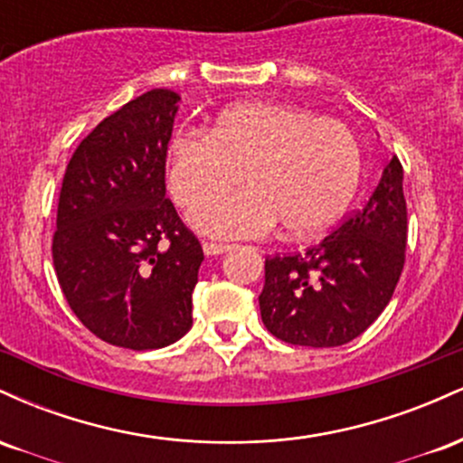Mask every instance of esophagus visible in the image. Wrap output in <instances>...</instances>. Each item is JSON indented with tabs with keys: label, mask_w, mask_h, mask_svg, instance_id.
<instances>
[{
	"label": "esophagus",
	"mask_w": 463,
	"mask_h": 463,
	"mask_svg": "<svg viewBox=\"0 0 463 463\" xmlns=\"http://www.w3.org/2000/svg\"><path fill=\"white\" fill-rule=\"evenodd\" d=\"M202 250H204L206 257H215V254H224L231 250L228 243H217V241H204L202 243Z\"/></svg>",
	"instance_id": "obj_1"
}]
</instances>
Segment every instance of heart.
Returning a JSON list of instances; mask_svg holds the SVG:
<instances>
[{
    "label": "heart",
    "instance_id": "heart-1",
    "mask_svg": "<svg viewBox=\"0 0 463 463\" xmlns=\"http://www.w3.org/2000/svg\"><path fill=\"white\" fill-rule=\"evenodd\" d=\"M361 146L337 119L289 104H235L213 130H178L169 141L167 183L189 206V222L211 237H263L279 222L291 237L333 228L353 204L361 183ZM249 189L213 196L236 186Z\"/></svg>",
    "mask_w": 463,
    "mask_h": 463
}]
</instances>
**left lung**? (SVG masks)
<instances>
[{
  "label": "left lung",
  "instance_id": "1",
  "mask_svg": "<svg viewBox=\"0 0 463 463\" xmlns=\"http://www.w3.org/2000/svg\"><path fill=\"white\" fill-rule=\"evenodd\" d=\"M407 248V202L398 156L364 209L305 252L265 259L261 320L294 346L333 348L359 337L392 300Z\"/></svg>",
  "mask_w": 463,
  "mask_h": 463
}]
</instances>
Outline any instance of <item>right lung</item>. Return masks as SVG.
<instances>
[{"label": "right lung", "instance_id": "1", "mask_svg": "<svg viewBox=\"0 0 463 463\" xmlns=\"http://www.w3.org/2000/svg\"><path fill=\"white\" fill-rule=\"evenodd\" d=\"M180 95L130 99L84 137L58 198L52 257L62 294L95 337L154 350L189 331L204 252L165 198Z\"/></svg>", "mask_w": 463, "mask_h": 463}]
</instances>
